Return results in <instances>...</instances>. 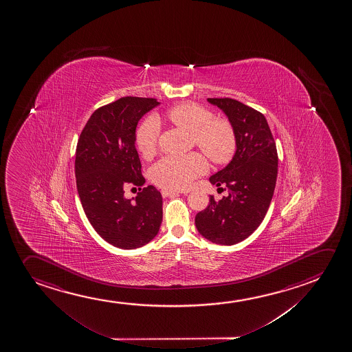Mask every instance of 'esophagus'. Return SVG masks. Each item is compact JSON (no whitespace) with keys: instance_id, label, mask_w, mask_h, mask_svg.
<instances>
[{"instance_id":"1","label":"esophagus","mask_w":352,"mask_h":352,"mask_svg":"<svg viewBox=\"0 0 352 352\" xmlns=\"http://www.w3.org/2000/svg\"><path fill=\"white\" fill-rule=\"evenodd\" d=\"M178 194H179V192L169 190V189H163V190H162V195H163V197H176Z\"/></svg>"}]
</instances>
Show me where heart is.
Segmentation results:
<instances>
[{
  "label": "heart",
  "instance_id": "obj_1",
  "mask_svg": "<svg viewBox=\"0 0 352 352\" xmlns=\"http://www.w3.org/2000/svg\"><path fill=\"white\" fill-rule=\"evenodd\" d=\"M165 118L175 126L190 133L194 145L213 163L226 164L234 157L237 148L234 126L226 120L213 118L214 116L208 109L192 102H184L168 109ZM160 133V124L155 118H146L138 128L136 147L146 160L155 155ZM206 170V160L195 152L184 155H168L151 168L150 178L160 187L179 190L189 187Z\"/></svg>",
  "mask_w": 352,
  "mask_h": 352
}]
</instances>
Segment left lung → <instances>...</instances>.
<instances>
[{"mask_svg": "<svg viewBox=\"0 0 352 352\" xmlns=\"http://www.w3.org/2000/svg\"><path fill=\"white\" fill-rule=\"evenodd\" d=\"M234 126L237 148L224 169L210 177L226 187L228 197L214 200L195 217V226L213 243L231 245L247 239L261 224L276 188L278 153L267 120L236 99L208 98ZM219 189V188H218Z\"/></svg>", "mask_w": 352, "mask_h": 352, "instance_id": "obj_1", "label": "left lung"}]
</instances>
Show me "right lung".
Here are the masks:
<instances>
[{
	"label": "right lung",
	"instance_id": "obj_1",
	"mask_svg": "<svg viewBox=\"0 0 352 352\" xmlns=\"http://www.w3.org/2000/svg\"><path fill=\"white\" fill-rule=\"evenodd\" d=\"M160 105L155 98L123 97L97 109L80 134L76 153V188L91 226L118 248L135 249L160 231L163 197L153 186L142 187L135 148L140 118ZM140 189L133 199L128 187Z\"/></svg>",
	"mask_w": 352,
	"mask_h": 352
}]
</instances>
